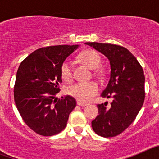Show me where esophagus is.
Here are the masks:
<instances>
[{"mask_svg": "<svg viewBox=\"0 0 159 159\" xmlns=\"http://www.w3.org/2000/svg\"><path fill=\"white\" fill-rule=\"evenodd\" d=\"M77 105H79V106H80V107H85L88 105V103L83 102H81V101H78V102H77Z\"/></svg>", "mask_w": 159, "mask_h": 159, "instance_id": "esophagus-1", "label": "esophagus"}]
</instances>
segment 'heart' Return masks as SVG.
I'll list each match as a JSON object with an SVG mask.
<instances>
[{"mask_svg": "<svg viewBox=\"0 0 159 159\" xmlns=\"http://www.w3.org/2000/svg\"><path fill=\"white\" fill-rule=\"evenodd\" d=\"M80 60L86 64L88 67L95 69L99 67L101 63V57L96 51L92 49L84 51L79 56ZM61 76L66 81H70L72 79V68L71 63L69 60H66L63 62L60 67ZM95 73L96 75H102V70L95 69ZM99 92V85L95 81L89 82H80L73 84L67 89V92L71 96L82 102H88L92 99Z\"/></svg>", "mask_w": 159, "mask_h": 159, "instance_id": "obj_1", "label": "heart"}]
</instances>
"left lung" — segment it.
<instances>
[{"instance_id":"left-lung-1","label":"left lung","mask_w":159,"mask_h":159,"mask_svg":"<svg viewBox=\"0 0 159 159\" xmlns=\"http://www.w3.org/2000/svg\"><path fill=\"white\" fill-rule=\"evenodd\" d=\"M110 60L111 77L101 96L113 99L110 107L98 104L99 115L92 122L98 135L115 137L133 123L145 99V76L141 64L128 49L111 43L87 42Z\"/></svg>"}]
</instances>
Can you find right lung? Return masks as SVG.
<instances>
[{
	"label": "right lung",
	"instance_id": "add662e5",
	"mask_svg": "<svg viewBox=\"0 0 159 159\" xmlns=\"http://www.w3.org/2000/svg\"><path fill=\"white\" fill-rule=\"evenodd\" d=\"M79 45L40 48L20 64L14 85V100L28 127L36 134L52 136L67 126L69 115L76 106L71 95L56 98L62 83L60 67Z\"/></svg>",
	"mask_w": 159,
	"mask_h": 159
}]
</instances>
